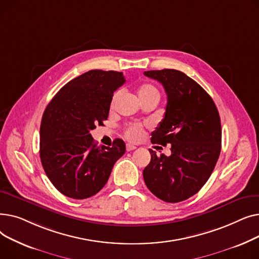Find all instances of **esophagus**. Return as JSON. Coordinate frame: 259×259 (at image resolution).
<instances>
[{
	"mask_svg": "<svg viewBox=\"0 0 259 259\" xmlns=\"http://www.w3.org/2000/svg\"><path fill=\"white\" fill-rule=\"evenodd\" d=\"M135 149H137V146H135V145L126 144V150L127 151H132V150H135Z\"/></svg>",
	"mask_w": 259,
	"mask_h": 259,
	"instance_id": "obj_1",
	"label": "esophagus"
}]
</instances>
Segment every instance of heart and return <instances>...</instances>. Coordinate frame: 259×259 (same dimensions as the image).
I'll return each mask as SVG.
<instances>
[{
	"label": "heart",
	"mask_w": 259,
	"mask_h": 259,
	"mask_svg": "<svg viewBox=\"0 0 259 259\" xmlns=\"http://www.w3.org/2000/svg\"><path fill=\"white\" fill-rule=\"evenodd\" d=\"M121 90H116L111 97L110 100V109H113L116 104L118 103L120 97H121ZM139 98L141 102L144 104L147 101L150 100H159L160 98V93L159 90L152 84H143L140 86L138 90ZM125 135L126 138L130 141H139L143 138L144 135V126L142 124H139V122H132V124H129L125 128Z\"/></svg>",
	"instance_id": "heart-1"
}]
</instances>
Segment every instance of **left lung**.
Here are the masks:
<instances>
[{
    "mask_svg": "<svg viewBox=\"0 0 259 259\" xmlns=\"http://www.w3.org/2000/svg\"><path fill=\"white\" fill-rule=\"evenodd\" d=\"M167 93L166 112L152 133V144H171V155H156L144 169L148 189L159 199L180 202L196 194L207 183L222 149L219 110L194 79L175 69L145 71Z\"/></svg>",
    "mask_w": 259,
    "mask_h": 259,
    "instance_id": "8db88e82",
    "label": "left lung"
}]
</instances>
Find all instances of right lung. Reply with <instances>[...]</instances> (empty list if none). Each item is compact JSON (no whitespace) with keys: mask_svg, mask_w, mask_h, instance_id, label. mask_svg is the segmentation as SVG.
<instances>
[{"mask_svg":"<svg viewBox=\"0 0 259 259\" xmlns=\"http://www.w3.org/2000/svg\"><path fill=\"white\" fill-rule=\"evenodd\" d=\"M125 83L121 72L90 70L71 79L54 95L39 128V157L46 175L59 191L84 199L103 189L126 145L98 146L90 130L103 126L113 92Z\"/></svg>","mask_w":259,"mask_h":259,"instance_id":"1","label":"right lung"}]
</instances>
